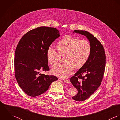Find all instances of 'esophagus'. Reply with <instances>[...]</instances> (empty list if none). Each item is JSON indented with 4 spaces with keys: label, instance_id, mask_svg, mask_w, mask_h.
<instances>
[{
    "label": "esophagus",
    "instance_id": "34e87169",
    "mask_svg": "<svg viewBox=\"0 0 120 120\" xmlns=\"http://www.w3.org/2000/svg\"><path fill=\"white\" fill-rule=\"evenodd\" d=\"M62 80L65 82H66V83H70V82L68 80H66V79H63Z\"/></svg>",
    "mask_w": 120,
    "mask_h": 120
}]
</instances>
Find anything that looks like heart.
I'll list each match as a JSON object with an SVG mask.
<instances>
[{
    "instance_id": "heart-1",
    "label": "heart",
    "mask_w": 120,
    "mask_h": 120,
    "mask_svg": "<svg viewBox=\"0 0 120 120\" xmlns=\"http://www.w3.org/2000/svg\"><path fill=\"white\" fill-rule=\"evenodd\" d=\"M58 52L53 48H49L47 51L48 62L52 66L57 64L61 56L65 55L64 64H59L52 70V72L61 78H67L74 68H82L88 60L91 53L90 43L86 40H79L69 35L64 36L56 45Z\"/></svg>"
}]
</instances>
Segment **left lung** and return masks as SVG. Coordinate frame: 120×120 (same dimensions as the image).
<instances>
[{
  "instance_id": "8db88e82",
  "label": "left lung",
  "mask_w": 120,
  "mask_h": 120,
  "mask_svg": "<svg viewBox=\"0 0 120 120\" xmlns=\"http://www.w3.org/2000/svg\"><path fill=\"white\" fill-rule=\"evenodd\" d=\"M75 32L85 36L90 41L91 50L90 57L85 65L70 79L73 86L78 91L72 97L76 101H83L91 96L100 86L105 70L106 55L101 43L90 32L75 30Z\"/></svg>"
}]
</instances>
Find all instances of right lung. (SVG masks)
I'll return each instance as SVG.
<instances>
[{
    "mask_svg": "<svg viewBox=\"0 0 120 120\" xmlns=\"http://www.w3.org/2000/svg\"><path fill=\"white\" fill-rule=\"evenodd\" d=\"M59 34L55 28L39 27L27 32L19 42L14 57L15 75L19 86L27 95L42 94L58 79L40 72L49 70L47 51Z\"/></svg>",
    "mask_w": 120,
    "mask_h": 120,
    "instance_id": "obj_1",
    "label": "right lung"
}]
</instances>
